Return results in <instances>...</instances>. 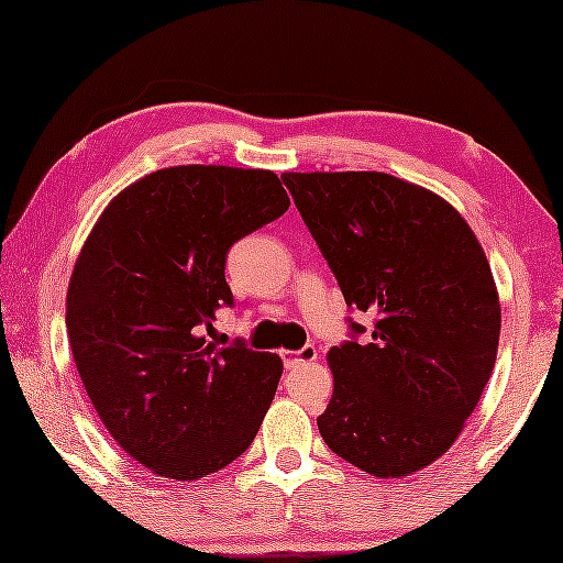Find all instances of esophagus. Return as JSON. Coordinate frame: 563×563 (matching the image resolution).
Segmentation results:
<instances>
[{"label": "esophagus", "mask_w": 563, "mask_h": 563, "mask_svg": "<svg viewBox=\"0 0 563 563\" xmlns=\"http://www.w3.org/2000/svg\"><path fill=\"white\" fill-rule=\"evenodd\" d=\"M282 358L287 368H297V366L310 364V361L318 358V351H314V345H305L302 351H284Z\"/></svg>", "instance_id": "1"}]
</instances>
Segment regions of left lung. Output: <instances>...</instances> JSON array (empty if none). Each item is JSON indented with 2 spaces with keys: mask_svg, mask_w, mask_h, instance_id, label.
Here are the masks:
<instances>
[{
  "mask_svg": "<svg viewBox=\"0 0 563 563\" xmlns=\"http://www.w3.org/2000/svg\"><path fill=\"white\" fill-rule=\"evenodd\" d=\"M282 179L345 305L376 314L366 343L328 351L322 441L382 479L420 472L461 435L497 361L503 310L482 243L456 207L391 174Z\"/></svg>",
  "mask_w": 563,
  "mask_h": 563,
  "instance_id": "obj_1",
  "label": "left lung"
}]
</instances>
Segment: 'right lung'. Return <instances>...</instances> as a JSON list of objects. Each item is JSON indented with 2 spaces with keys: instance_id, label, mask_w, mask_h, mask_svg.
Instances as JSON below:
<instances>
[{
  "instance_id": "right-lung-1",
  "label": "right lung",
  "mask_w": 563,
  "mask_h": 563,
  "mask_svg": "<svg viewBox=\"0 0 563 563\" xmlns=\"http://www.w3.org/2000/svg\"><path fill=\"white\" fill-rule=\"evenodd\" d=\"M289 210L266 168L172 166L120 191L81 245L66 330L110 435L153 474L195 482L253 443L284 364L207 341L233 305L230 245Z\"/></svg>"
}]
</instances>
